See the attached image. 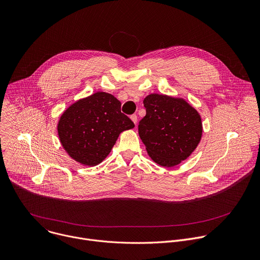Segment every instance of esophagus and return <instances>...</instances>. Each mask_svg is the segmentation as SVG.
I'll return each mask as SVG.
<instances>
[{"label":"esophagus","mask_w":260,"mask_h":260,"mask_svg":"<svg viewBox=\"0 0 260 260\" xmlns=\"http://www.w3.org/2000/svg\"><path fill=\"white\" fill-rule=\"evenodd\" d=\"M131 119H132V121L135 123V125H137V123H138V116H137L136 114H134V115L131 116Z\"/></svg>","instance_id":"obj_1"}]
</instances>
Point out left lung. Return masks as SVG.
I'll list each match as a JSON object with an SVG mask.
<instances>
[{"mask_svg": "<svg viewBox=\"0 0 260 260\" xmlns=\"http://www.w3.org/2000/svg\"><path fill=\"white\" fill-rule=\"evenodd\" d=\"M146 115L139 123V136L151 159L163 167L186 160L202 137L199 112L183 98L150 94L144 101Z\"/></svg>", "mask_w": 260, "mask_h": 260, "instance_id": "left-lung-1", "label": "left lung"}]
</instances>
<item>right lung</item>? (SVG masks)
Here are the masks:
<instances>
[{"instance_id": "obj_1", "label": "right lung", "mask_w": 260, "mask_h": 260, "mask_svg": "<svg viewBox=\"0 0 260 260\" xmlns=\"http://www.w3.org/2000/svg\"><path fill=\"white\" fill-rule=\"evenodd\" d=\"M111 94L96 92L71 104L60 116L57 131L66 153L76 162L96 166L111 152L119 135L134 128Z\"/></svg>"}]
</instances>
